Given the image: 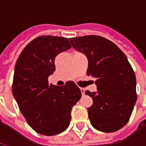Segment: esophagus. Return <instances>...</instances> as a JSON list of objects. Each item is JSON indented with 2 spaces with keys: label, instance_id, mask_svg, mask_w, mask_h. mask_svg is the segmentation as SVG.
Listing matches in <instances>:
<instances>
[{
  "label": "esophagus",
  "instance_id": "1",
  "mask_svg": "<svg viewBox=\"0 0 146 146\" xmlns=\"http://www.w3.org/2000/svg\"><path fill=\"white\" fill-rule=\"evenodd\" d=\"M80 92H81V93H82L83 95H84V88H80Z\"/></svg>",
  "mask_w": 146,
  "mask_h": 146
}]
</instances>
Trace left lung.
<instances>
[{
	"label": "left lung",
	"instance_id": "obj_1",
	"mask_svg": "<svg viewBox=\"0 0 146 146\" xmlns=\"http://www.w3.org/2000/svg\"><path fill=\"white\" fill-rule=\"evenodd\" d=\"M69 40L88 58V76L96 78L97 92H85L93 99L92 106L88 108L92 125L107 133L122 128L137 101L136 77L126 55L102 36L89 35Z\"/></svg>",
	"mask_w": 146,
	"mask_h": 146
}]
</instances>
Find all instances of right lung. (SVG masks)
<instances>
[{"instance_id": "right-lung-1", "label": "right lung", "mask_w": 146, "mask_h": 146, "mask_svg": "<svg viewBox=\"0 0 146 146\" xmlns=\"http://www.w3.org/2000/svg\"><path fill=\"white\" fill-rule=\"evenodd\" d=\"M70 48L67 38L40 36L25 47L16 61L12 94L28 124L40 135L66 131L73 106L81 98L73 81L61 87L48 84L55 70V57Z\"/></svg>"}]
</instances>
